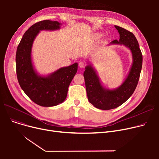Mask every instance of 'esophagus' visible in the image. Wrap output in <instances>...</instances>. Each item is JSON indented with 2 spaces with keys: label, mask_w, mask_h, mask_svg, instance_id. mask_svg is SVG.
Returning <instances> with one entry per match:
<instances>
[{
  "label": "esophagus",
  "mask_w": 159,
  "mask_h": 159,
  "mask_svg": "<svg viewBox=\"0 0 159 159\" xmlns=\"http://www.w3.org/2000/svg\"><path fill=\"white\" fill-rule=\"evenodd\" d=\"M79 66L80 68H84L85 66H86V64L84 62H80L79 63Z\"/></svg>",
  "instance_id": "esophagus-1"
}]
</instances>
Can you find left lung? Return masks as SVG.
Masks as SVG:
<instances>
[{
    "mask_svg": "<svg viewBox=\"0 0 159 159\" xmlns=\"http://www.w3.org/2000/svg\"><path fill=\"white\" fill-rule=\"evenodd\" d=\"M120 34V39L113 40L111 44H123L132 53L133 64L127 78L116 89L110 90L104 88L91 64L87 66L84 72L87 96L89 102L100 110H109L117 107L126 102L134 92L139 80L143 66L142 55L138 41L128 30L115 26Z\"/></svg>",
    "mask_w": 159,
    "mask_h": 159,
    "instance_id": "8db88e82",
    "label": "left lung"
}]
</instances>
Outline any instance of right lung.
<instances>
[{"instance_id":"1","label":"right lung","mask_w":159,"mask_h":159,"mask_svg":"<svg viewBox=\"0 0 159 159\" xmlns=\"http://www.w3.org/2000/svg\"><path fill=\"white\" fill-rule=\"evenodd\" d=\"M61 24L44 20L34 24L24 34L16 53V72L19 84L37 104L51 107L63 102L68 87L77 71V62L63 67L47 77L39 75L33 68L31 52L33 40L41 30H56Z\"/></svg>"}]
</instances>
